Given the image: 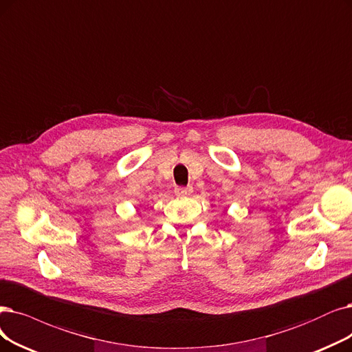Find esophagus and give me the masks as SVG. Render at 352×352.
Here are the masks:
<instances>
[{
  "mask_svg": "<svg viewBox=\"0 0 352 352\" xmlns=\"http://www.w3.org/2000/svg\"><path fill=\"white\" fill-rule=\"evenodd\" d=\"M192 186H186V188H184V186H177V188H175V193H176V196H189L190 193H192Z\"/></svg>",
  "mask_w": 352,
  "mask_h": 352,
  "instance_id": "esophagus-1",
  "label": "esophagus"
}]
</instances>
